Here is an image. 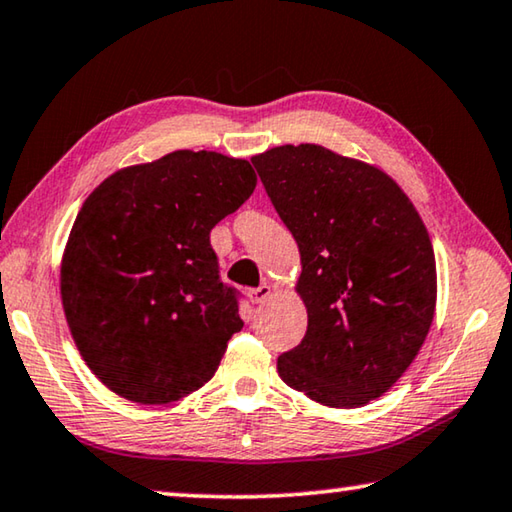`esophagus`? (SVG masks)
Wrapping results in <instances>:
<instances>
[{
  "instance_id": "esophagus-1",
  "label": "esophagus",
  "mask_w": 512,
  "mask_h": 512,
  "mask_svg": "<svg viewBox=\"0 0 512 512\" xmlns=\"http://www.w3.org/2000/svg\"><path fill=\"white\" fill-rule=\"evenodd\" d=\"M271 293H273V289H271V284H259L257 289H248V300L253 302V305H259V302H264L266 298H271Z\"/></svg>"
}]
</instances>
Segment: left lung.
<instances>
[{
    "mask_svg": "<svg viewBox=\"0 0 512 512\" xmlns=\"http://www.w3.org/2000/svg\"><path fill=\"white\" fill-rule=\"evenodd\" d=\"M300 250L307 334L280 354L284 384L332 409L384 395L427 339L436 257L418 210L384 171L318 144L250 158Z\"/></svg>",
    "mask_w": 512,
    "mask_h": 512,
    "instance_id": "left-lung-1",
    "label": "left lung"
}]
</instances>
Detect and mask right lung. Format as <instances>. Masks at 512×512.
I'll return each instance as SVG.
<instances>
[{"label":"right lung","mask_w":512,"mask_h":512,"mask_svg":"<svg viewBox=\"0 0 512 512\" xmlns=\"http://www.w3.org/2000/svg\"><path fill=\"white\" fill-rule=\"evenodd\" d=\"M257 185L248 160L173 151L85 198L60 264L69 332L112 393L169 404L214 377L244 327L210 232Z\"/></svg>","instance_id":"obj_1"}]
</instances>
